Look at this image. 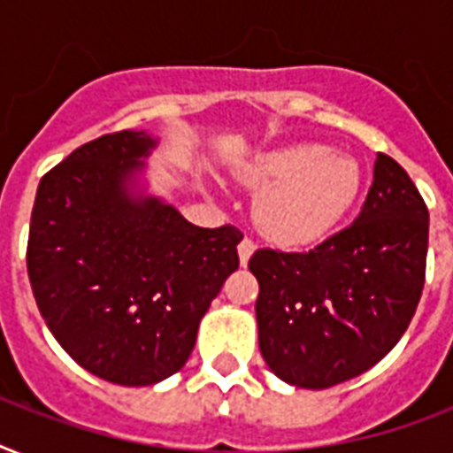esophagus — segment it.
<instances>
[{"instance_id":"1","label":"esophagus","mask_w":453,"mask_h":453,"mask_svg":"<svg viewBox=\"0 0 453 453\" xmlns=\"http://www.w3.org/2000/svg\"><path fill=\"white\" fill-rule=\"evenodd\" d=\"M256 251V242L251 240V237H244V240L240 242V247H237V254H240V263L242 265H247L249 258H251V254Z\"/></svg>"}]
</instances>
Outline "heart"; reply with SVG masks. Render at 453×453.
I'll list each match as a JSON object with an SVG mask.
<instances>
[{"mask_svg": "<svg viewBox=\"0 0 453 453\" xmlns=\"http://www.w3.org/2000/svg\"><path fill=\"white\" fill-rule=\"evenodd\" d=\"M247 178L265 188L256 206L258 226L282 244L322 240L350 211L359 192L357 162L319 145L268 152L249 169Z\"/></svg>", "mask_w": 453, "mask_h": 453, "instance_id": "obj_1", "label": "heart"}]
</instances>
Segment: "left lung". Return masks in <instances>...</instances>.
Here are the masks:
<instances>
[{
	"label": "left lung",
	"instance_id": "1",
	"mask_svg": "<svg viewBox=\"0 0 453 453\" xmlns=\"http://www.w3.org/2000/svg\"><path fill=\"white\" fill-rule=\"evenodd\" d=\"M428 206L407 171L379 152L362 211L310 251L258 249L263 359L282 380L322 390L393 350L421 301Z\"/></svg>",
	"mask_w": 453,
	"mask_h": 453
}]
</instances>
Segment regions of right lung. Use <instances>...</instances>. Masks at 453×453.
<instances>
[{
	"label": "right lung",
	"instance_id": "1",
	"mask_svg": "<svg viewBox=\"0 0 453 453\" xmlns=\"http://www.w3.org/2000/svg\"><path fill=\"white\" fill-rule=\"evenodd\" d=\"M155 141L115 131L39 180L27 277L63 350L117 386H152L188 362L199 319L240 268L234 226L197 227L127 180Z\"/></svg>",
	"mask_w": 453,
	"mask_h": 453
}]
</instances>
